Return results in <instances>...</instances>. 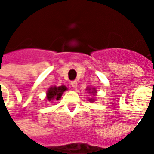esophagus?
<instances>
[{"label":"esophagus","instance_id":"1","mask_svg":"<svg viewBox=\"0 0 154 154\" xmlns=\"http://www.w3.org/2000/svg\"><path fill=\"white\" fill-rule=\"evenodd\" d=\"M71 85H72V87H73V88H76V87H77V81H72V82H71Z\"/></svg>","mask_w":154,"mask_h":154}]
</instances>
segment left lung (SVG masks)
<instances>
[{"label":"left lung","instance_id":"left-lung-1","mask_svg":"<svg viewBox=\"0 0 154 154\" xmlns=\"http://www.w3.org/2000/svg\"><path fill=\"white\" fill-rule=\"evenodd\" d=\"M87 90L89 91V92H90V93H92L93 94V95H95V94L97 93V90H96V89H95V88H92V91H91V88H89V89H87ZM89 100H90L91 102H93L94 100V99H92V98H90V99H89Z\"/></svg>","mask_w":154,"mask_h":154}]
</instances>
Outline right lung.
Masks as SVG:
<instances>
[{
  "mask_svg": "<svg viewBox=\"0 0 154 154\" xmlns=\"http://www.w3.org/2000/svg\"><path fill=\"white\" fill-rule=\"evenodd\" d=\"M67 90L65 86L60 87H51L47 91V100L48 101H54V100H59L64 91Z\"/></svg>",
  "mask_w": 154,
  "mask_h": 154,
  "instance_id": "obj_1",
  "label": "right lung"
}]
</instances>
